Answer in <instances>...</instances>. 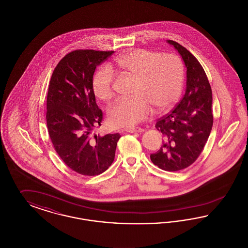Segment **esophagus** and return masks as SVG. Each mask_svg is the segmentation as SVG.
<instances>
[{
    "instance_id": "34e87169",
    "label": "esophagus",
    "mask_w": 248,
    "mask_h": 248,
    "mask_svg": "<svg viewBox=\"0 0 248 248\" xmlns=\"http://www.w3.org/2000/svg\"><path fill=\"white\" fill-rule=\"evenodd\" d=\"M125 131L127 133H140V132H143L144 130L140 128V127H136V128H126Z\"/></svg>"
}]
</instances>
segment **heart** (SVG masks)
I'll return each instance as SVG.
<instances>
[{
  "label": "heart",
  "mask_w": 248,
  "mask_h": 248,
  "mask_svg": "<svg viewBox=\"0 0 248 248\" xmlns=\"http://www.w3.org/2000/svg\"><path fill=\"white\" fill-rule=\"evenodd\" d=\"M111 70L135 78L129 98H119L108 109L113 127H131L153 112H165L180 96L184 83V66L174 54L135 49L113 60L109 68L102 67L92 79L94 95L101 101L113 96L115 74Z\"/></svg>",
  "instance_id": "obj_1"
}]
</instances>
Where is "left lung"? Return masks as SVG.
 Wrapping results in <instances>:
<instances>
[{"label":"left lung","instance_id":"obj_1","mask_svg":"<svg viewBox=\"0 0 248 248\" xmlns=\"http://www.w3.org/2000/svg\"><path fill=\"white\" fill-rule=\"evenodd\" d=\"M187 68L186 92L169 113L155 124L165 141L151 160L159 168L175 172L192 165L202 152L213 126L212 90L200 62L184 46L172 40Z\"/></svg>","mask_w":248,"mask_h":248}]
</instances>
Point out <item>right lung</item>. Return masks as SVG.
<instances>
[{
	"label": "right lung",
	"mask_w": 248,
	"mask_h": 248,
	"mask_svg": "<svg viewBox=\"0 0 248 248\" xmlns=\"http://www.w3.org/2000/svg\"><path fill=\"white\" fill-rule=\"evenodd\" d=\"M114 51L74 50L53 71L46 100L49 137L61 160L83 176H97L112 164L120 134L93 135L101 125L92 79L95 68Z\"/></svg>",
	"instance_id": "1"
}]
</instances>
